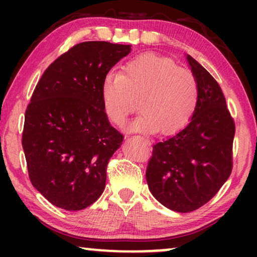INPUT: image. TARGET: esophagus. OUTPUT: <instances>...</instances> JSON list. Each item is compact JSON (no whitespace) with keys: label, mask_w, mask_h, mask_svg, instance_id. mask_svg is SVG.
<instances>
[{"label":"esophagus","mask_w":257,"mask_h":257,"mask_svg":"<svg viewBox=\"0 0 257 257\" xmlns=\"http://www.w3.org/2000/svg\"><path fill=\"white\" fill-rule=\"evenodd\" d=\"M135 138H137V139H139L140 142H143L144 144H145V145H147V146H150V142L147 139H145V138H143V137H140V136H137V137H135Z\"/></svg>","instance_id":"1"}]
</instances>
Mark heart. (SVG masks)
Returning a JSON list of instances; mask_svg holds the SVG:
<instances>
[{"label": "heart", "mask_w": 257, "mask_h": 257, "mask_svg": "<svg viewBox=\"0 0 257 257\" xmlns=\"http://www.w3.org/2000/svg\"><path fill=\"white\" fill-rule=\"evenodd\" d=\"M198 94V83L191 72L171 59L146 54L126 63L120 73L105 76L101 104L108 120L121 126L139 99L140 114L131 130L168 136L188 124Z\"/></svg>", "instance_id": "heart-1"}]
</instances>
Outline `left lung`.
<instances>
[{
  "instance_id": "1",
  "label": "left lung",
  "mask_w": 257,
  "mask_h": 257,
  "mask_svg": "<svg viewBox=\"0 0 257 257\" xmlns=\"http://www.w3.org/2000/svg\"><path fill=\"white\" fill-rule=\"evenodd\" d=\"M198 83V104L177 135L153 146L146 180L154 198L167 208L188 213L219 192L233 168L235 124L213 76L187 55Z\"/></svg>"
}]
</instances>
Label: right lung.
<instances>
[{"label":"right lung","instance_id":"add662e5","mask_svg":"<svg viewBox=\"0 0 257 257\" xmlns=\"http://www.w3.org/2000/svg\"><path fill=\"white\" fill-rule=\"evenodd\" d=\"M131 45L83 42L45 70L28 105L22 146L31 184L49 202L80 210L104 192L124 137L104 113L105 76Z\"/></svg>","mask_w":257,"mask_h":257}]
</instances>
